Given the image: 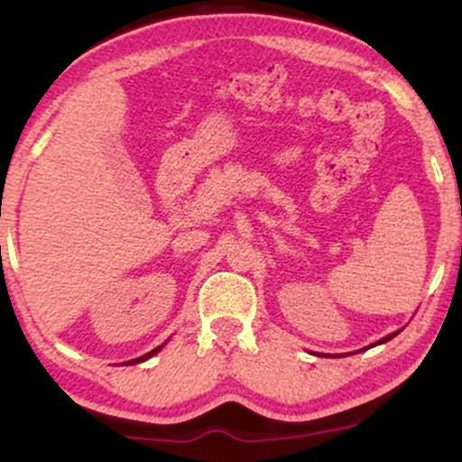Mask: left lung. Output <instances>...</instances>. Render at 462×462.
Wrapping results in <instances>:
<instances>
[{"label":"left lung","mask_w":462,"mask_h":462,"mask_svg":"<svg viewBox=\"0 0 462 462\" xmlns=\"http://www.w3.org/2000/svg\"><path fill=\"white\" fill-rule=\"evenodd\" d=\"M395 334H397V332H393V334H389V337H384V338H383V341H378V343H386V341H389V338H393V337H395Z\"/></svg>","instance_id":"8db88e82"}]
</instances>
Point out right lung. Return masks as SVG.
I'll return each instance as SVG.
<instances>
[{
    "label": "right lung",
    "mask_w": 462,
    "mask_h": 462,
    "mask_svg": "<svg viewBox=\"0 0 462 462\" xmlns=\"http://www.w3.org/2000/svg\"><path fill=\"white\" fill-rule=\"evenodd\" d=\"M161 347H162V346H161ZM161 347L152 349V352H147V354H145V356H141V358H134V360H130V363H128V365H136V363H143V360L152 358V356H153V354H158V352H161Z\"/></svg>",
    "instance_id": "obj_1"
}]
</instances>
